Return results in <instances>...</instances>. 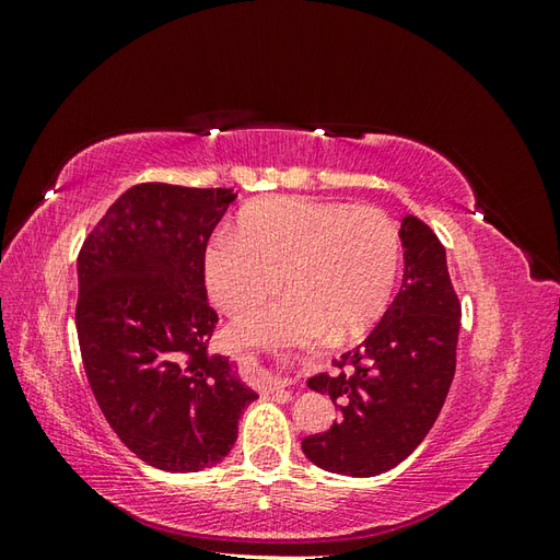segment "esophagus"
<instances>
[{
	"instance_id": "esophagus-1",
	"label": "esophagus",
	"mask_w": 560,
	"mask_h": 560,
	"mask_svg": "<svg viewBox=\"0 0 560 560\" xmlns=\"http://www.w3.org/2000/svg\"><path fill=\"white\" fill-rule=\"evenodd\" d=\"M243 364H245V371H247V378L252 381L254 387L259 389L261 395H270V393H276V389L290 385L287 381L273 378L270 374H266V371H261V369H257V366H252L247 360H243Z\"/></svg>"
}]
</instances>
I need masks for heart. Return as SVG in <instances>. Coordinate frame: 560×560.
Here are the masks:
<instances>
[{"mask_svg": "<svg viewBox=\"0 0 560 560\" xmlns=\"http://www.w3.org/2000/svg\"><path fill=\"white\" fill-rule=\"evenodd\" d=\"M397 266L399 231L383 210L278 196L245 208L235 233L214 235L202 273L233 317L257 311L282 282L290 294L229 329L233 346H280L362 336L385 311Z\"/></svg>", "mask_w": 560, "mask_h": 560, "instance_id": "obj_1", "label": "heart"}]
</instances>
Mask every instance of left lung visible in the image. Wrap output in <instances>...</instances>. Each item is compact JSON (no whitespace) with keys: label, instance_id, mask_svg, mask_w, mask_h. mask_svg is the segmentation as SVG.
<instances>
[{"label":"left lung","instance_id":"left-lung-1","mask_svg":"<svg viewBox=\"0 0 560 560\" xmlns=\"http://www.w3.org/2000/svg\"><path fill=\"white\" fill-rule=\"evenodd\" d=\"M401 290L364 341L331 360L334 374L308 378L329 395L338 420L301 442L317 467L376 477L409 457L432 430L455 374L460 301L446 249L418 217L401 219Z\"/></svg>","mask_w":560,"mask_h":560}]
</instances>
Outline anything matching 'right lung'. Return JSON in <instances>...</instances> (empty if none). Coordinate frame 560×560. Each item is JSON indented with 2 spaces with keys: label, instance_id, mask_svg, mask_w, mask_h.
<instances>
[{
  "label": "right lung",
  "instance_id": "right-lung-1",
  "mask_svg": "<svg viewBox=\"0 0 560 560\" xmlns=\"http://www.w3.org/2000/svg\"><path fill=\"white\" fill-rule=\"evenodd\" d=\"M233 189L132 186L79 252L77 334L100 411L151 467L198 471L224 460L257 393L208 354V241Z\"/></svg>",
  "mask_w": 560,
  "mask_h": 560
}]
</instances>
